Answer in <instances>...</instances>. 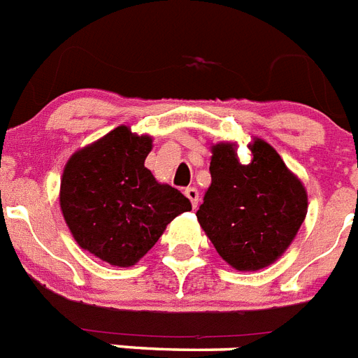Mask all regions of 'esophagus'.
<instances>
[{"label": "esophagus", "instance_id": "obj_1", "mask_svg": "<svg viewBox=\"0 0 358 358\" xmlns=\"http://www.w3.org/2000/svg\"><path fill=\"white\" fill-rule=\"evenodd\" d=\"M185 196H187L189 200H191V206H193L194 209H196L198 200H200V196H198V189L196 187H187V189H185Z\"/></svg>", "mask_w": 358, "mask_h": 358}]
</instances>
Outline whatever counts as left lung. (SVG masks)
Returning <instances> with one entry per match:
<instances>
[{
	"label": "left lung",
	"mask_w": 358,
	"mask_h": 358,
	"mask_svg": "<svg viewBox=\"0 0 358 358\" xmlns=\"http://www.w3.org/2000/svg\"><path fill=\"white\" fill-rule=\"evenodd\" d=\"M240 164L236 145L211 147V185L196 218L218 255L238 271H257L289 248L308 213V194L280 155L260 138Z\"/></svg>",
	"instance_id": "1"
}]
</instances>
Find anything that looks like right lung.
Wrapping results in <instances>:
<instances>
[{
    "mask_svg": "<svg viewBox=\"0 0 358 358\" xmlns=\"http://www.w3.org/2000/svg\"><path fill=\"white\" fill-rule=\"evenodd\" d=\"M151 149V136L120 125L74 152L63 169V218L78 245L110 266H134L171 220L191 211L189 198L158 184L143 165Z\"/></svg>",
    "mask_w": 358,
    "mask_h": 358,
    "instance_id": "1",
    "label": "right lung"
}]
</instances>
